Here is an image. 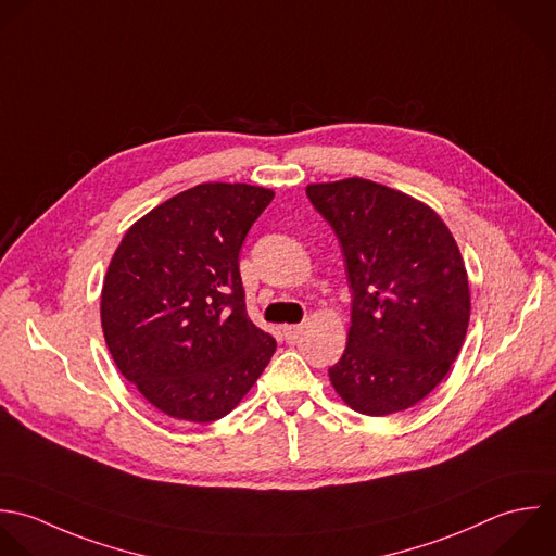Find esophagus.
Wrapping results in <instances>:
<instances>
[{
    "mask_svg": "<svg viewBox=\"0 0 556 556\" xmlns=\"http://www.w3.org/2000/svg\"><path fill=\"white\" fill-rule=\"evenodd\" d=\"M299 331H301L299 325H283V327H281V336H283V340H288V342L294 340Z\"/></svg>",
    "mask_w": 556,
    "mask_h": 556,
    "instance_id": "obj_1",
    "label": "esophagus"
}]
</instances>
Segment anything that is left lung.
I'll list each match as a JSON object with an SVG mask.
<instances>
[{
  "label": "left lung",
  "mask_w": 556,
  "mask_h": 556,
  "mask_svg": "<svg viewBox=\"0 0 556 556\" xmlns=\"http://www.w3.org/2000/svg\"><path fill=\"white\" fill-rule=\"evenodd\" d=\"M333 227L353 290L344 355L329 368L340 399L390 416L429 396L457 359L470 323L459 247L427 203L370 179L305 188Z\"/></svg>",
  "instance_id": "obj_1"
}]
</instances>
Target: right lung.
I'll use <instances>...</instances> for the list:
<instances>
[{
  "label": "right lung",
  "mask_w": 556,
  "mask_h": 556,
  "mask_svg": "<svg viewBox=\"0 0 556 556\" xmlns=\"http://www.w3.org/2000/svg\"><path fill=\"white\" fill-rule=\"evenodd\" d=\"M275 192L210 181L136 220L101 288V329L121 375L162 414L227 416L277 342L247 316L240 247Z\"/></svg>",
  "instance_id": "right-lung-1"
}]
</instances>
